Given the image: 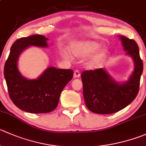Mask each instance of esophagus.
<instances>
[{
  "mask_svg": "<svg viewBox=\"0 0 146 146\" xmlns=\"http://www.w3.org/2000/svg\"><path fill=\"white\" fill-rule=\"evenodd\" d=\"M80 76V71L78 70H75L74 71V73H73V77L74 78H79Z\"/></svg>",
  "mask_w": 146,
  "mask_h": 146,
  "instance_id": "1",
  "label": "esophagus"
}]
</instances>
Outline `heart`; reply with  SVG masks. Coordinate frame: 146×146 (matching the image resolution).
I'll return each mask as SVG.
<instances>
[{
    "label": "heart",
    "mask_w": 146,
    "mask_h": 146,
    "mask_svg": "<svg viewBox=\"0 0 146 146\" xmlns=\"http://www.w3.org/2000/svg\"><path fill=\"white\" fill-rule=\"evenodd\" d=\"M99 46L100 43L95 40L76 41L70 45V52L76 58H83L89 55L85 61V66L88 68H95L101 63L106 55V49L104 48L96 50Z\"/></svg>",
    "instance_id": "obj_1"
}]
</instances>
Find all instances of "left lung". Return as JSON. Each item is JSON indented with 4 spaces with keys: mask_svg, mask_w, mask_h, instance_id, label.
<instances>
[{
    "mask_svg": "<svg viewBox=\"0 0 146 146\" xmlns=\"http://www.w3.org/2000/svg\"><path fill=\"white\" fill-rule=\"evenodd\" d=\"M125 55L134 63V70L123 82L114 80L103 68L86 70L81 73L83 98L88 108L98 114H111L121 111L137 96L143 64L135 40L119 35Z\"/></svg>",
    "mask_w": 146,
    "mask_h": 146,
    "instance_id": "8db88e82",
    "label": "left lung"
}]
</instances>
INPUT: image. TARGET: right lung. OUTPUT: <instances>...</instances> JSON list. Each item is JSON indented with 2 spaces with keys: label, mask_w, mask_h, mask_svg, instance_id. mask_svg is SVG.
I'll return each mask as SVG.
<instances>
[{
  "label": "right lung",
  "mask_w": 146,
  "mask_h": 146,
  "mask_svg": "<svg viewBox=\"0 0 146 146\" xmlns=\"http://www.w3.org/2000/svg\"><path fill=\"white\" fill-rule=\"evenodd\" d=\"M48 39L41 35L21 38L12 45L4 66V77L13 103L31 113L51 112L58 104L60 93L72 79L73 70L48 67L36 79H28L20 73L18 61L30 46L48 48Z\"/></svg>",
  "instance_id": "1"
}]
</instances>
